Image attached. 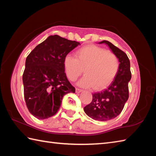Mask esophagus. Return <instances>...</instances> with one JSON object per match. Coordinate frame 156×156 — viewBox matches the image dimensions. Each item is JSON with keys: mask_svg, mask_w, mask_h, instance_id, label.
I'll return each instance as SVG.
<instances>
[{"mask_svg": "<svg viewBox=\"0 0 156 156\" xmlns=\"http://www.w3.org/2000/svg\"><path fill=\"white\" fill-rule=\"evenodd\" d=\"M82 92V89H80V88H76V93H80V92Z\"/></svg>", "mask_w": 156, "mask_h": 156, "instance_id": "esophagus-1", "label": "esophagus"}]
</instances>
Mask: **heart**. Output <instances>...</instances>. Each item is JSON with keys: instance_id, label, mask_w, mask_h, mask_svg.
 I'll use <instances>...</instances> for the list:
<instances>
[{"instance_id": "1", "label": "heart", "mask_w": 156, "mask_h": 156, "mask_svg": "<svg viewBox=\"0 0 156 156\" xmlns=\"http://www.w3.org/2000/svg\"><path fill=\"white\" fill-rule=\"evenodd\" d=\"M75 57L68 55L64 59V67L68 78L75 81L84 73L78 84L84 88L94 87L102 90L108 87L117 76L120 63L115 54L95 45L78 49Z\"/></svg>"}]
</instances>
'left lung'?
<instances>
[{
  "instance_id": "obj_1",
  "label": "left lung",
  "mask_w": 156,
  "mask_h": 156,
  "mask_svg": "<svg viewBox=\"0 0 156 156\" xmlns=\"http://www.w3.org/2000/svg\"><path fill=\"white\" fill-rule=\"evenodd\" d=\"M98 44H107L117 56L120 63L118 74L113 82L103 91L92 94V101L84 108L88 117L97 121H106L121 113L129 98L128 84L131 78L130 61L127 54L108 41Z\"/></svg>"
}]
</instances>
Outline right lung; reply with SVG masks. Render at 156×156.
<instances>
[{
  "instance_id": "add662e5",
  "label": "right lung",
  "mask_w": 156,
  "mask_h": 156,
  "mask_svg": "<svg viewBox=\"0 0 156 156\" xmlns=\"http://www.w3.org/2000/svg\"><path fill=\"white\" fill-rule=\"evenodd\" d=\"M80 45L58 35H50L28 55L23 75L24 97L30 113L45 119L57 113L64 96L75 92L64 67V59Z\"/></svg>"
}]
</instances>
